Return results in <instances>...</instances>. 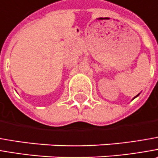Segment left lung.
I'll list each match as a JSON object with an SVG mask.
<instances>
[{
	"label": "left lung",
	"mask_w": 158,
	"mask_h": 158,
	"mask_svg": "<svg viewBox=\"0 0 158 158\" xmlns=\"http://www.w3.org/2000/svg\"><path fill=\"white\" fill-rule=\"evenodd\" d=\"M139 94H137V95L135 96V98H136V97H137V96H138V95H139ZM135 98H134V99H135ZM134 99H133V100H134Z\"/></svg>",
	"instance_id": "obj_1"
}]
</instances>
